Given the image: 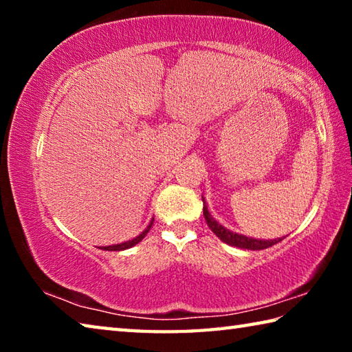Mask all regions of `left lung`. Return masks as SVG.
<instances>
[{
	"mask_svg": "<svg viewBox=\"0 0 352 352\" xmlns=\"http://www.w3.org/2000/svg\"><path fill=\"white\" fill-rule=\"evenodd\" d=\"M201 200H204V216L208 226H210L212 233L216 234L220 241L228 243V245L243 248V250H264L283 241V237H278V239H256V237L234 233V231L225 228L222 223H219L217 220L211 216V212L208 211V205L204 195H201Z\"/></svg>",
	"mask_w": 352,
	"mask_h": 352,
	"instance_id": "8db88e82",
	"label": "left lung"
}]
</instances>
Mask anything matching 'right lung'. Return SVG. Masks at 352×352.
<instances>
[{"label": "right lung", "instance_id": "obj_1", "mask_svg": "<svg viewBox=\"0 0 352 352\" xmlns=\"http://www.w3.org/2000/svg\"><path fill=\"white\" fill-rule=\"evenodd\" d=\"M152 225H153V219L151 220V223L147 225V228L142 231L141 234H138L136 237H133V239H130V241H127V242H122V243H115V245H107V247H99V248H102V250H107V252H122V250H127V248H132V247H135L136 243H140L142 239H144L146 237V234L148 233V231H151V228H152Z\"/></svg>", "mask_w": 352, "mask_h": 352}]
</instances>
